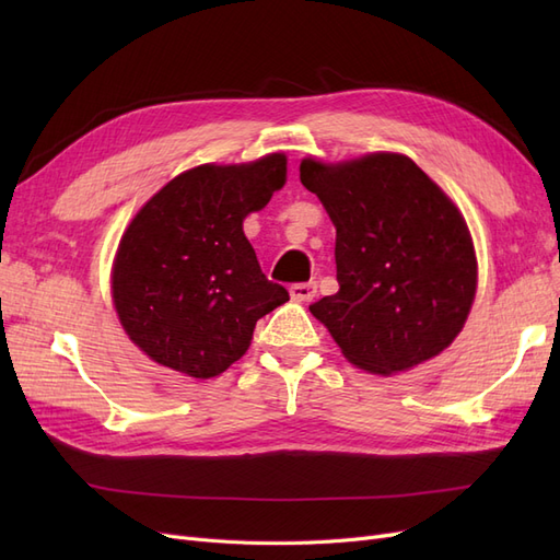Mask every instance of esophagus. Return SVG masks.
Returning <instances> with one entry per match:
<instances>
[{
  "label": "esophagus",
  "instance_id": "obj_1",
  "mask_svg": "<svg viewBox=\"0 0 560 560\" xmlns=\"http://www.w3.org/2000/svg\"><path fill=\"white\" fill-rule=\"evenodd\" d=\"M290 294L294 301H311L317 294V284L315 282H296L290 287Z\"/></svg>",
  "mask_w": 560,
  "mask_h": 560
}]
</instances>
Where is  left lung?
<instances>
[{"instance_id": "obj_1", "label": "left lung", "mask_w": 560, "mask_h": 560, "mask_svg": "<svg viewBox=\"0 0 560 560\" xmlns=\"http://www.w3.org/2000/svg\"><path fill=\"white\" fill-rule=\"evenodd\" d=\"M299 173L336 226L338 292L311 313L348 362L393 376L446 350L477 294V254L453 200L389 151L303 159Z\"/></svg>"}]
</instances>
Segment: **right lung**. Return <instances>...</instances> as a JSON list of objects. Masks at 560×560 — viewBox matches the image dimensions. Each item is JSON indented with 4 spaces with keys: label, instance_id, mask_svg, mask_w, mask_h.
Instances as JSON below:
<instances>
[{
    "label": "right lung",
    "instance_id": "obj_1",
    "mask_svg": "<svg viewBox=\"0 0 560 560\" xmlns=\"http://www.w3.org/2000/svg\"><path fill=\"white\" fill-rule=\"evenodd\" d=\"M287 182V156L198 165L151 196L112 268L118 319L151 360L212 378L249 348L257 319L290 301L245 238L243 219Z\"/></svg>",
    "mask_w": 560,
    "mask_h": 560
}]
</instances>
